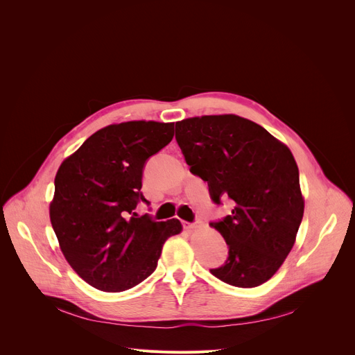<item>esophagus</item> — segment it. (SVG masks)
Returning <instances> with one entry per match:
<instances>
[{
    "label": "esophagus",
    "mask_w": 355,
    "mask_h": 355,
    "mask_svg": "<svg viewBox=\"0 0 355 355\" xmlns=\"http://www.w3.org/2000/svg\"><path fill=\"white\" fill-rule=\"evenodd\" d=\"M182 227H184V230H187V232H190V230H194V229H196V225H194V223H189V221H182Z\"/></svg>",
    "instance_id": "1"
}]
</instances>
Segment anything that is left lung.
I'll return each mask as SVG.
<instances>
[{"instance_id":"left-lung-1","label":"left lung","mask_w":355,"mask_h":355,"mask_svg":"<svg viewBox=\"0 0 355 355\" xmlns=\"http://www.w3.org/2000/svg\"><path fill=\"white\" fill-rule=\"evenodd\" d=\"M190 171L207 181L214 202L234 209L211 223L229 246L226 263L210 272L237 288L265 284L295 245L305 201L291 149L265 128L237 115H206L175 123Z\"/></svg>"}]
</instances>
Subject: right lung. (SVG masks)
<instances>
[{
    "label": "right lung",
    "instance_id": "add662e5",
    "mask_svg": "<svg viewBox=\"0 0 355 355\" xmlns=\"http://www.w3.org/2000/svg\"><path fill=\"white\" fill-rule=\"evenodd\" d=\"M174 122L129 121L99 129L67 157L54 178L50 221L71 269L90 286L122 292L158 265L178 218L154 221L134 210L146 159L171 142Z\"/></svg>",
    "mask_w": 355,
    "mask_h": 355
}]
</instances>
